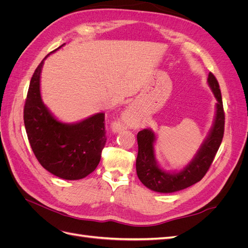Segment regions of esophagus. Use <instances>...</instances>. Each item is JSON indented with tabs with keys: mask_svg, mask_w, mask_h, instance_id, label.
<instances>
[{
	"mask_svg": "<svg viewBox=\"0 0 248 248\" xmlns=\"http://www.w3.org/2000/svg\"><path fill=\"white\" fill-rule=\"evenodd\" d=\"M121 123L126 126H132L134 124V119H133V110L132 108L126 109L121 117Z\"/></svg>",
	"mask_w": 248,
	"mask_h": 248,
	"instance_id": "34e87169",
	"label": "esophagus"
}]
</instances>
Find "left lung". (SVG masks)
<instances>
[{"instance_id": "8db88e82", "label": "left lung", "mask_w": 248, "mask_h": 248, "mask_svg": "<svg viewBox=\"0 0 248 248\" xmlns=\"http://www.w3.org/2000/svg\"><path fill=\"white\" fill-rule=\"evenodd\" d=\"M208 85L217 100L214 124L194 158L181 171L171 174L158 167L154 155L155 134L152 130L144 129L138 133V177L151 190L169 193L187 188L201 181L213 162L223 138L224 111L219 84L211 72L208 76Z\"/></svg>"}]
</instances>
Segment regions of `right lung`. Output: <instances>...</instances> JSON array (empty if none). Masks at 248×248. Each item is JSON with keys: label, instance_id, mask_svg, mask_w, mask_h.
Segmentation results:
<instances>
[{"label": "right lung", "instance_id": "1", "mask_svg": "<svg viewBox=\"0 0 248 248\" xmlns=\"http://www.w3.org/2000/svg\"><path fill=\"white\" fill-rule=\"evenodd\" d=\"M47 57L30 81L24 108L28 140L37 160L52 175L65 180L82 179L100 161L107 142L104 114L99 112L76 124L60 122L50 114L40 94V74Z\"/></svg>", "mask_w": 248, "mask_h": 248}]
</instances>
